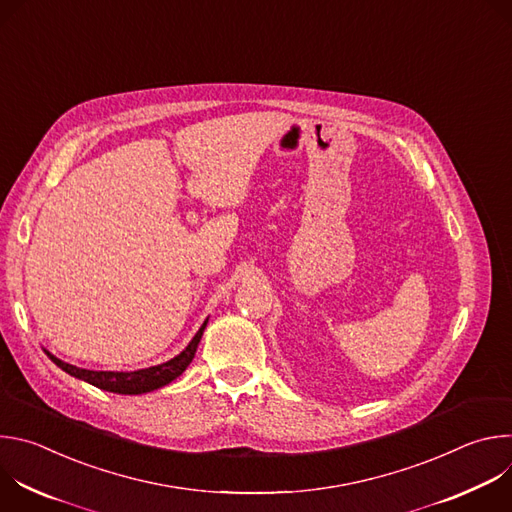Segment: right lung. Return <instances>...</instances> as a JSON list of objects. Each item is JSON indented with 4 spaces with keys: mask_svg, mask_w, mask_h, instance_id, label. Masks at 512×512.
<instances>
[{
    "mask_svg": "<svg viewBox=\"0 0 512 512\" xmlns=\"http://www.w3.org/2000/svg\"><path fill=\"white\" fill-rule=\"evenodd\" d=\"M206 328V322L202 324V328L196 332V336L192 338V342L186 346V350H182L178 356H174L172 360L158 364V367H150V369H141V371H133V373H113V371H87V369H79L72 367L68 362L58 360L56 356H52L50 352H46L50 356V360L60 367L64 373L83 379L103 391H111V393H119V395H141V393H150L154 389H160L168 383H172L176 377H180L188 364L192 362L198 342L202 338V332Z\"/></svg>",
    "mask_w": 512,
    "mask_h": 512,
    "instance_id": "obj_1",
    "label": "right lung"
}]
</instances>
